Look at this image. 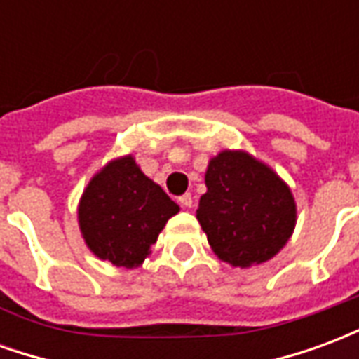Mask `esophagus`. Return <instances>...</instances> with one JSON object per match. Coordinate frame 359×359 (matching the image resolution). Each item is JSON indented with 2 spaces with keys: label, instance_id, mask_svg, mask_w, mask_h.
I'll list each match as a JSON object with an SVG mask.
<instances>
[{
  "label": "esophagus",
  "instance_id": "obj_1",
  "mask_svg": "<svg viewBox=\"0 0 359 359\" xmlns=\"http://www.w3.org/2000/svg\"><path fill=\"white\" fill-rule=\"evenodd\" d=\"M179 202H180V205L184 208V210H190V208H192V196H190V194L180 196Z\"/></svg>",
  "mask_w": 359,
  "mask_h": 359
}]
</instances>
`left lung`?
Masks as SVG:
<instances>
[{
	"instance_id": "left-lung-1",
	"label": "left lung",
	"mask_w": 359,
	"mask_h": 359,
	"mask_svg": "<svg viewBox=\"0 0 359 359\" xmlns=\"http://www.w3.org/2000/svg\"><path fill=\"white\" fill-rule=\"evenodd\" d=\"M196 217L219 259L246 269L277 256L296 225L290 188L246 151L225 149L205 171Z\"/></svg>"
}]
</instances>
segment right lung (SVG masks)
I'll use <instances>...</instances> for the list:
<instances>
[{"instance_id": "right-lung-1", "label": "right lung", "mask_w": 359, "mask_h": 359, "mask_svg": "<svg viewBox=\"0 0 359 359\" xmlns=\"http://www.w3.org/2000/svg\"><path fill=\"white\" fill-rule=\"evenodd\" d=\"M179 205L148 179L133 156L113 159L94 175L79 203L82 238L95 256L134 269L151 254Z\"/></svg>"}]
</instances>
